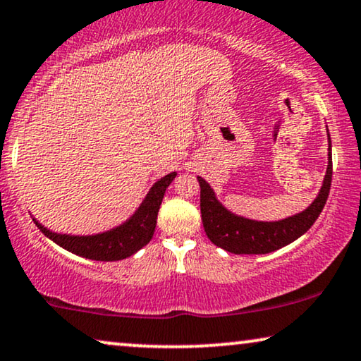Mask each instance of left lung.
<instances>
[{"mask_svg":"<svg viewBox=\"0 0 361 361\" xmlns=\"http://www.w3.org/2000/svg\"><path fill=\"white\" fill-rule=\"evenodd\" d=\"M197 179L200 184L202 224L212 243L233 255H266L293 243L317 220L332 184V141L329 135L327 171L317 197L307 209L283 220L259 221L236 215L216 199L209 182L202 177Z\"/></svg>","mask_w":361,"mask_h":361,"instance_id":"obj_1","label":"left lung"}]
</instances>
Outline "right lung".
<instances>
[{
  "instance_id": "obj_1",
  "label": "right lung",
  "mask_w": 361,
  "mask_h": 361,
  "mask_svg": "<svg viewBox=\"0 0 361 361\" xmlns=\"http://www.w3.org/2000/svg\"><path fill=\"white\" fill-rule=\"evenodd\" d=\"M176 176L177 172H171V174L154 182V185L146 194L145 200L141 202V205L137 207L130 219L115 228L102 231V233H57V231L49 230L42 224H39L34 216L32 220L49 240H52L54 243L73 255L82 256V258L95 261H120L130 258L131 255H135L136 251H140L142 246H146L151 241L156 230L157 212H159L161 202L164 199L166 189L176 179Z\"/></svg>"
}]
</instances>
